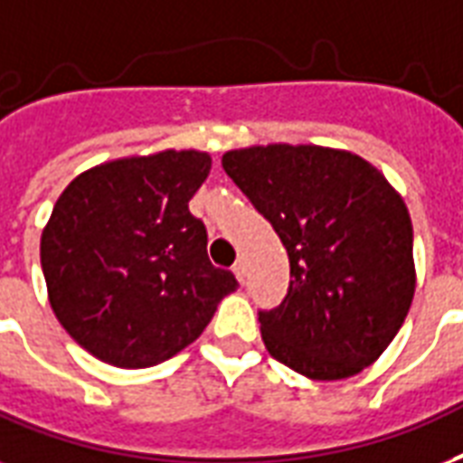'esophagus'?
<instances>
[{"label":"esophagus","mask_w":463,"mask_h":463,"mask_svg":"<svg viewBox=\"0 0 463 463\" xmlns=\"http://www.w3.org/2000/svg\"><path fill=\"white\" fill-rule=\"evenodd\" d=\"M232 271H235V277H238L240 281H245V274H247L245 260H238V262L232 264Z\"/></svg>","instance_id":"obj_1"}]
</instances>
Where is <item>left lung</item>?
Masks as SVG:
<instances>
[{"label": "left lung", "instance_id": "8db88e82", "mask_svg": "<svg viewBox=\"0 0 463 463\" xmlns=\"http://www.w3.org/2000/svg\"><path fill=\"white\" fill-rule=\"evenodd\" d=\"M223 169L288 252L287 298L260 313L267 352L313 381L364 372L415 294L403 196L372 162L337 147H240L223 155Z\"/></svg>", "mask_w": 463, "mask_h": 463}]
</instances>
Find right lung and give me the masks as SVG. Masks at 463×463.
Instances as JSON below:
<instances>
[{
  "label": "right lung",
  "instance_id": "add662e5",
  "mask_svg": "<svg viewBox=\"0 0 463 463\" xmlns=\"http://www.w3.org/2000/svg\"><path fill=\"white\" fill-rule=\"evenodd\" d=\"M211 172L203 150L101 162L60 194L41 235L48 301L72 340L118 369L189 347L238 288L211 264L189 201Z\"/></svg>",
  "mask_w": 463,
  "mask_h": 463
}]
</instances>
